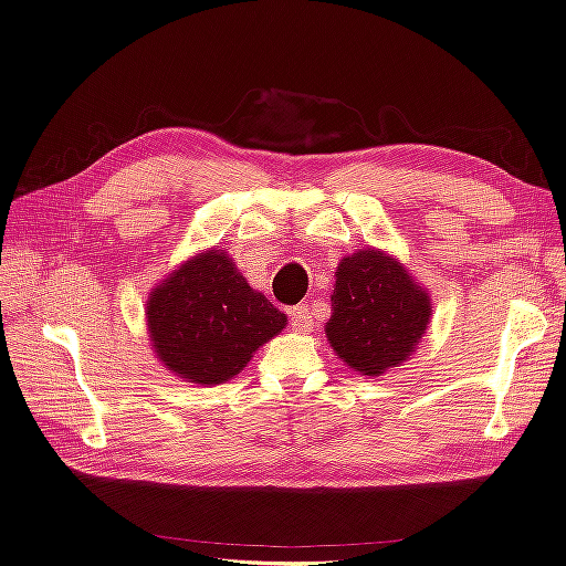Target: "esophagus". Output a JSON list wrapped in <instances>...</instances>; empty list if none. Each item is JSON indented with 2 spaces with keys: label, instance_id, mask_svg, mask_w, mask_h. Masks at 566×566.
<instances>
[{
  "label": "esophagus",
  "instance_id": "obj_1",
  "mask_svg": "<svg viewBox=\"0 0 566 566\" xmlns=\"http://www.w3.org/2000/svg\"><path fill=\"white\" fill-rule=\"evenodd\" d=\"M292 327L298 334H308L313 329V313L308 308V303H301L292 311Z\"/></svg>",
  "mask_w": 566,
  "mask_h": 566
}]
</instances>
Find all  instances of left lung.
<instances>
[{"mask_svg": "<svg viewBox=\"0 0 566 566\" xmlns=\"http://www.w3.org/2000/svg\"><path fill=\"white\" fill-rule=\"evenodd\" d=\"M327 342L353 373L381 377L400 367L431 322V296L389 251L344 255L334 272Z\"/></svg>", "mask_w": 566, "mask_h": 566, "instance_id": "left-lung-1", "label": "left lung"}]
</instances>
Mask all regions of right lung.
I'll use <instances>...</instances> for the list:
<instances>
[{
    "instance_id": "add662e5",
    "label": "right lung",
    "mask_w": 566,
    "mask_h": 566,
    "mask_svg": "<svg viewBox=\"0 0 566 566\" xmlns=\"http://www.w3.org/2000/svg\"><path fill=\"white\" fill-rule=\"evenodd\" d=\"M144 315L158 363L201 386L237 377L286 327V315L249 286L222 249L177 265L151 289Z\"/></svg>"
}]
</instances>
